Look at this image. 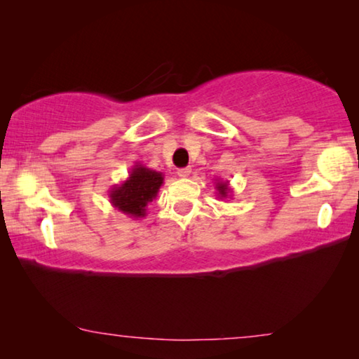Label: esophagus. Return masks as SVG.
<instances>
[{"mask_svg":"<svg viewBox=\"0 0 359 359\" xmlns=\"http://www.w3.org/2000/svg\"><path fill=\"white\" fill-rule=\"evenodd\" d=\"M177 174H179V177H182V179L190 177V174H191V168H182V169H179Z\"/></svg>","mask_w":359,"mask_h":359,"instance_id":"34e87169","label":"esophagus"}]
</instances>
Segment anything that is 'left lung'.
Listing matches in <instances>:
<instances>
[{
  "label": "left lung",
  "mask_w": 359,
  "mask_h": 359,
  "mask_svg": "<svg viewBox=\"0 0 359 359\" xmlns=\"http://www.w3.org/2000/svg\"><path fill=\"white\" fill-rule=\"evenodd\" d=\"M215 190H217V194H218V198H220V199H231V194H233V190H231L228 180L217 179L215 180Z\"/></svg>",
  "instance_id": "8db88e82"
}]
</instances>
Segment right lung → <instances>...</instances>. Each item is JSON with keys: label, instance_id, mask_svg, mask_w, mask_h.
Segmentation results:
<instances>
[{"label": "right lung", "instance_id": "1", "mask_svg": "<svg viewBox=\"0 0 359 359\" xmlns=\"http://www.w3.org/2000/svg\"><path fill=\"white\" fill-rule=\"evenodd\" d=\"M165 182V174L136 163L128 179L109 190V199L115 209L130 218L147 215V205L156 198Z\"/></svg>", "mask_w": 359, "mask_h": 359}]
</instances>
